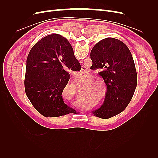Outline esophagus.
<instances>
[{"instance_id": "34e87169", "label": "esophagus", "mask_w": 158, "mask_h": 158, "mask_svg": "<svg viewBox=\"0 0 158 158\" xmlns=\"http://www.w3.org/2000/svg\"><path fill=\"white\" fill-rule=\"evenodd\" d=\"M81 71L82 72V73L84 74V75H85V74H87V68L85 67V66H82V68H81Z\"/></svg>"}]
</instances>
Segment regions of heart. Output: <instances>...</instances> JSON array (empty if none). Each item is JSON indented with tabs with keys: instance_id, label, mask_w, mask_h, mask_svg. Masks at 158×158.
<instances>
[{
	"instance_id": "1",
	"label": "heart",
	"mask_w": 158,
	"mask_h": 158,
	"mask_svg": "<svg viewBox=\"0 0 158 158\" xmlns=\"http://www.w3.org/2000/svg\"><path fill=\"white\" fill-rule=\"evenodd\" d=\"M82 82L85 83V86L82 92V97L78 102V105L80 107L84 106V103L85 105L89 104L90 102L96 99L99 90V85L97 84L99 82V80L95 79L92 75L89 74L85 75ZM74 92L76 94H78L76 88H74Z\"/></svg>"
}]
</instances>
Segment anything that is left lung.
Instances as JSON below:
<instances>
[{
  "mask_svg": "<svg viewBox=\"0 0 158 158\" xmlns=\"http://www.w3.org/2000/svg\"><path fill=\"white\" fill-rule=\"evenodd\" d=\"M92 66L107 85L104 103L92 111L95 117L109 118L123 111L137 85V74L131 52L121 41L108 37L95 44L90 52Z\"/></svg>",
  "mask_w": 158,
  "mask_h": 158,
  "instance_id": "obj_1",
  "label": "left lung"
}]
</instances>
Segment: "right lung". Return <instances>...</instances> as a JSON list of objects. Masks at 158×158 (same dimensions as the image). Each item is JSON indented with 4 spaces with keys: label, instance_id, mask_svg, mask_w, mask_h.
<instances>
[{
    "label": "right lung",
    "instance_id": "right-lung-1",
    "mask_svg": "<svg viewBox=\"0 0 158 158\" xmlns=\"http://www.w3.org/2000/svg\"><path fill=\"white\" fill-rule=\"evenodd\" d=\"M69 41L59 34L49 35L31 49L24 80L27 97L44 117H56L76 111L66 105L62 94L70 79L69 70H80Z\"/></svg>",
    "mask_w": 158,
    "mask_h": 158
}]
</instances>
